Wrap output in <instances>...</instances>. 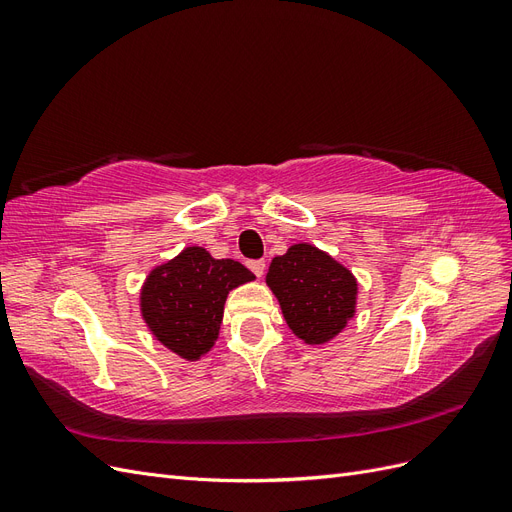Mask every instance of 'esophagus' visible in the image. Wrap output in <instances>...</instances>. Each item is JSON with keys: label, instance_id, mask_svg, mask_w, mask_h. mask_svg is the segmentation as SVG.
I'll list each match as a JSON object with an SVG mask.
<instances>
[{"label": "esophagus", "instance_id": "34e87169", "mask_svg": "<svg viewBox=\"0 0 512 512\" xmlns=\"http://www.w3.org/2000/svg\"><path fill=\"white\" fill-rule=\"evenodd\" d=\"M250 269L254 271L256 277H262V275H265V269H267L265 260H252V262H250Z\"/></svg>", "mask_w": 512, "mask_h": 512}]
</instances>
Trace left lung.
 <instances>
[{"mask_svg": "<svg viewBox=\"0 0 512 512\" xmlns=\"http://www.w3.org/2000/svg\"><path fill=\"white\" fill-rule=\"evenodd\" d=\"M267 286L290 331L309 346L329 344L356 314V277L316 245L294 243L275 256Z\"/></svg>", "mask_w": 512, "mask_h": 512, "instance_id": "obj_1", "label": "left lung"}]
</instances>
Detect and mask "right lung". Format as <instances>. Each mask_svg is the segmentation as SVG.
I'll return each mask as SVG.
<instances>
[{"label":"right lung","instance_id":"obj_1","mask_svg":"<svg viewBox=\"0 0 512 512\" xmlns=\"http://www.w3.org/2000/svg\"><path fill=\"white\" fill-rule=\"evenodd\" d=\"M252 280L256 275L241 262L190 245L149 271L138 305L164 348L183 361H198L218 342L228 292Z\"/></svg>","mask_w":512,"mask_h":512}]
</instances>
